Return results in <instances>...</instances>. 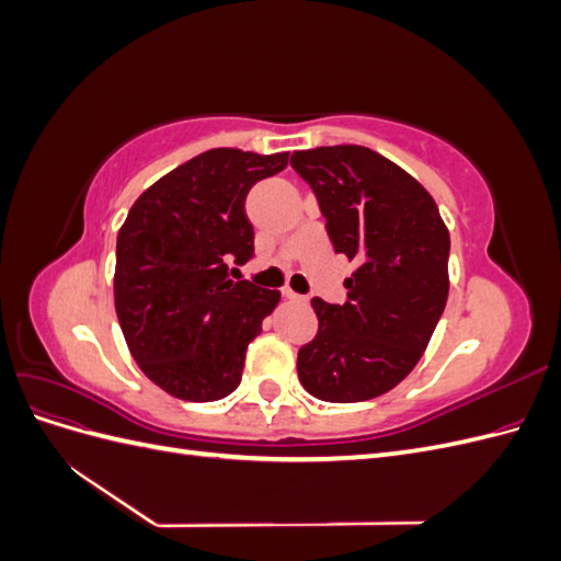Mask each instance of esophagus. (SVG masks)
Returning <instances> with one entry per match:
<instances>
[{
	"mask_svg": "<svg viewBox=\"0 0 561 561\" xmlns=\"http://www.w3.org/2000/svg\"><path fill=\"white\" fill-rule=\"evenodd\" d=\"M283 297H285V299H290V301H307V297L297 295L295 290H290V287H283Z\"/></svg>",
	"mask_w": 561,
	"mask_h": 561,
	"instance_id": "1",
	"label": "esophagus"
}]
</instances>
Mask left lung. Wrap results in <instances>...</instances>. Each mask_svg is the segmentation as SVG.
<instances>
[{"label": "left lung", "instance_id": "8db88e82", "mask_svg": "<svg viewBox=\"0 0 561 561\" xmlns=\"http://www.w3.org/2000/svg\"><path fill=\"white\" fill-rule=\"evenodd\" d=\"M336 252L358 262L348 301L311 299L318 332L299 348L301 386L325 402L396 388L426 351L449 295V231L433 196L393 161L360 145L295 151Z\"/></svg>", "mask_w": 561, "mask_h": 561}]
</instances>
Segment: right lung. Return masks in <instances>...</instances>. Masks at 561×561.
<instances>
[{
  "instance_id": "add662e5",
  "label": "right lung",
  "mask_w": 561,
  "mask_h": 561,
  "mask_svg": "<svg viewBox=\"0 0 561 561\" xmlns=\"http://www.w3.org/2000/svg\"><path fill=\"white\" fill-rule=\"evenodd\" d=\"M287 157L203 151L145 190L118 229V325L135 363L168 396L213 402L239 388L248 344L280 293L231 280L229 264L254 252L248 192Z\"/></svg>"
}]
</instances>
